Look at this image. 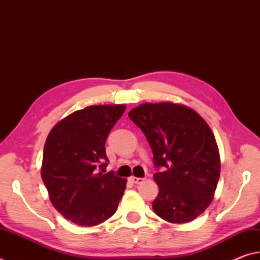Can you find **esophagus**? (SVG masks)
I'll return each mask as SVG.
<instances>
[{"label": "esophagus", "instance_id": "1", "mask_svg": "<svg viewBox=\"0 0 260 260\" xmlns=\"http://www.w3.org/2000/svg\"><path fill=\"white\" fill-rule=\"evenodd\" d=\"M130 180H131L132 183H136V184H140V183H143L144 181H145L144 178H136V176H131Z\"/></svg>", "mask_w": 260, "mask_h": 260}]
</instances>
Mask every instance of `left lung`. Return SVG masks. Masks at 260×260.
<instances>
[{"label":"left lung","instance_id":"obj_1","mask_svg":"<svg viewBox=\"0 0 260 260\" xmlns=\"http://www.w3.org/2000/svg\"><path fill=\"white\" fill-rule=\"evenodd\" d=\"M144 132L163 172L154 174L158 196L153 209L173 224L193 221L213 202L221 158L207 122L189 106L172 102L144 103L129 112Z\"/></svg>","mask_w":260,"mask_h":260}]
</instances>
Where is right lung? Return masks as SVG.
<instances>
[{
	"instance_id": "right-lung-1",
	"label": "right lung",
	"mask_w": 260,
	"mask_h": 260,
	"mask_svg": "<svg viewBox=\"0 0 260 260\" xmlns=\"http://www.w3.org/2000/svg\"><path fill=\"white\" fill-rule=\"evenodd\" d=\"M125 105H91L58 121L44 146L41 174L55 209L80 226H95L115 213L126 180L107 166L105 141Z\"/></svg>"
}]
</instances>
